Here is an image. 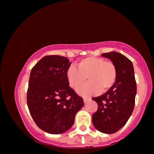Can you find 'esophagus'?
I'll use <instances>...</instances> for the list:
<instances>
[{
  "instance_id": "esophagus-1",
  "label": "esophagus",
  "mask_w": 154,
  "mask_h": 154,
  "mask_svg": "<svg viewBox=\"0 0 154 154\" xmlns=\"http://www.w3.org/2000/svg\"><path fill=\"white\" fill-rule=\"evenodd\" d=\"M91 99L88 98H83V100H84V103H87V102L88 101V100H90Z\"/></svg>"
}]
</instances>
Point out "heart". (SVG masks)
I'll return each mask as SVG.
<instances>
[{"instance_id":"1","label":"heart","mask_w":154,"mask_h":154,"mask_svg":"<svg viewBox=\"0 0 154 154\" xmlns=\"http://www.w3.org/2000/svg\"><path fill=\"white\" fill-rule=\"evenodd\" d=\"M116 69L111 61L98 57H88L79 61L77 67L71 65L67 69L66 76L70 87L77 88L88 77L89 82L77 90L79 95L89 96L109 91L116 80Z\"/></svg>"}]
</instances>
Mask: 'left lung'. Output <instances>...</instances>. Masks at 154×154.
<instances>
[{
  "mask_svg": "<svg viewBox=\"0 0 154 154\" xmlns=\"http://www.w3.org/2000/svg\"><path fill=\"white\" fill-rule=\"evenodd\" d=\"M109 59L116 69V80L113 87L100 96L93 98L98 110L92 121L97 130L105 134L117 132L128 121L135 106L137 86L132 61L115 51L103 54Z\"/></svg>",
  "mask_w": 154,
  "mask_h": 154,
  "instance_id": "left-lung-1",
  "label": "left lung"
}]
</instances>
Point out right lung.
Here are the masks:
<instances>
[{
    "instance_id": "obj_1",
    "label": "right lung",
    "mask_w": 154,
    "mask_h": 154,
    "mask_svg": "<svg viewBox=\"0 0 154 154\" xmlns=\"http://www.w3.org/2000/svg\"><path fill=\"white\" fill-rule=\"evenodd\" d=\"M71 63L63 56H45L31 71L27 106L38 128L48 133L57 135L69 130L84 105L67 81L66 72Z\"/></svg>"
}]
</instances>
